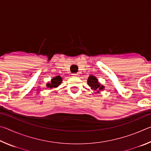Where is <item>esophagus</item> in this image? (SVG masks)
Listing matches in <instances>:
<instances>
[{
    "mask_svg": "<svg viewBox=\"0 0 151 151\" xmlns=\"http://www.w3.org/2000/svg\"><path fill=\"white\" fill-rule=\"evenodd\" d=\"M73 76H74V77H78V76H79V75L78 74H73Z\"/></svg>",
    "mask_w": 151,
    "mask_h": 151,
    "instance_id": "esophagus-1",
    "label": "esophagus"
}]
</instances>
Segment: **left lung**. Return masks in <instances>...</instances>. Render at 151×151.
I'll list each match as a JSON object with an SVG mask.
<instances>
[{
	"instance_id": "obj_1",
	"label": "left lung",
	"mask_w": 151,
	"mask_h": 151,
	"mask_svg": "<svg viewBox=\"0 0 151 151\" xmlns=\"http://www.w3.org/2000/svg\"><path fill=\"white\" fill-rule=\"evenodd\" d=\"M87 84L88 86H90L91 89H93L94 91H96L97 93H99L100 91H103L104 88L103 85H101L99 82L94 76H89L87 80Z\"/></svg>"
}]
</instances>
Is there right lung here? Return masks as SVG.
Listing matches in <instances>:
<instances>
[{
  "label": "right lung",
  "mask_w": 151,
  "mask_h": 151,
  "mask_svg": "<svg viewBox=\"0 0 151 151\" xmlns=\"http://www.w3.org/2000/svg\"><path fill=\"white\" fill-rule=\"evenodd\" d=\"M63 81V78H61L60 76H57L51 79V81L50 83H48L47 84V87L48 88H57V86H59Z\"/></svg>",
  "instance_id": "right-lung-1"
}]
</instances>
